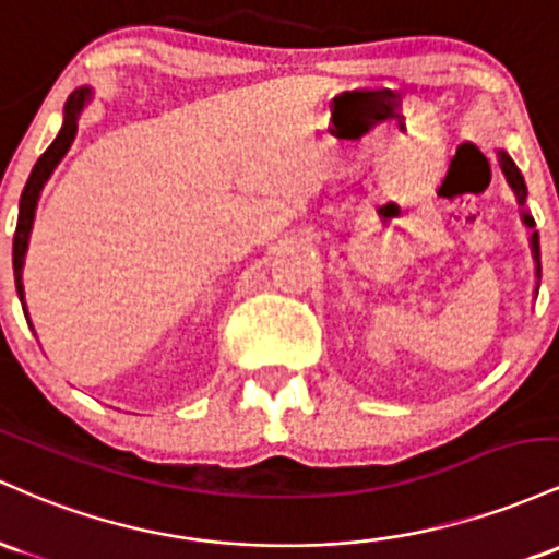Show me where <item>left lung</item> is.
I'll return each instance as SVG.
<instances>
[{
  "instance_id": "1",
  "label": "left lung",
  "mask_w": 559,
  "mask_h": 559,
  "mask_svg": "<svg viewBox=\"0 0 559 559\" xmlns=\"http://www.w3.org/2000/svg\"><path fill=\"white\" fill-rule=\"evenodd\" d=\"M497 155H499V166H501V174H504L507 185H510L512 192H515L518 205H523V211H520V218H523L525 229L531 231L528 242H531L533 263H536V293H538V285H542V250H538L536 222H533V216L528 213V209H525V198H528V187H525V179H523V174H520V168L515 166V160H512L510 155L504 153V150H497Z\"/></svg>"
}]
</instances>
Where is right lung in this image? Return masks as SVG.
<instances>
[{
  "label": "right lung",
  "instance_id": "obj_1",
  "mask_svg": "<svg viewBox=\"0 0 559 559\" xmlns=\"http://www.w3.org/2000/svg\"><path fill=\"white\" fill-rule=\"evenodd\" d=\"M92 99V90L90 86H81L68 97L66 108H62V127L55 136V142L44 150V155L36 160L34 171L23 187L21 195V209H17V227H15V240H12V269H15V287H17V298L23 304V313L28 319V309H26V290H23V263H26V253H28V240H31V229H34V218H36V205H39L41 190L47 185V179L52 177V171L58 168V163L66 158V153L71 150L73 140H76L79 131V118L84 112L86 103ZM31 324V319H28Z\"/></svg>",
  "mask_w": 559,
  "mask_h": 559
}]
</instances>
